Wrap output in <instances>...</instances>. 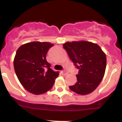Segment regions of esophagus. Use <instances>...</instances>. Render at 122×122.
<instances>
[{
	"instance_id": "obj_1",
	"label": "esophagus",
	"mask_w": 122,
	"mask_h": 122,
	"mask_svg": "<svg viewBox=\"0 0 122 122\" xmlns=\"http://www.w3.org/2000/svg\"><path fill=\"white\" fill-rule=\"evenodd\" d=\"M61 73H62V75H66V74H68V73L66 71L63 70V71H61Z\"/></svg>"
}]
</instances>
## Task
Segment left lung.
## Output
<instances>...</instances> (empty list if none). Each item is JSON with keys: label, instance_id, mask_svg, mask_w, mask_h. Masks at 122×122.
Here are the masks:
<instances>
[{"label": "left lung", "instance_id": "8db88e82", "mask_svg": "<svg viewBox=\"0 0 122 122\" xmlns=\"http://www.w3.org/2000/svg\"><path fill=\"white\" fill-rule=\"evenodd\" d=\"M69 57L79 70L77 82L71 90L84 95L94 91L104 77L106 56L97 44L86 41L66 42L63 45Z\"/></svg>", "mask_w": 122, "mask_h": 122}]
</instances>
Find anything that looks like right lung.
I'll list each match as a JSON object with an SVG mask.
<instances>
[{"label":"right lung","instance_id":"right-lung-1","mask_svg":"<svg viewBox=\"0 0 122 122\" xmlns=\"http://www.w3.org/2000/svg\"><path fill=\"white\" fill-rule=\"evenodd\" d=\"M54 46L48 42L33 41L18 48L14 59V68L17 77L25 90L35 95L50 90L59 72L53 71L47 62L46 54Z\"/></svg>","mask_w":122,"mask_h":122}]
</instances>
